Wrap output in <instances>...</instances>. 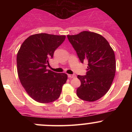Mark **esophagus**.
<instances>
[{
  "mask_svg": "<svg viewBox=\"0 0 132 132\" xmlns=\"http://www.w3.org/2000/svg\"><path fill=\"white\" fill-rule=\"evenodd\" d=\"M76 75H68V78H76Z\"/></svg>",
  "mask_w": 132,
  "mask_h": 132,
  "instance_id": "34e87169",
  "label": "esophagus"
}]
</instances>
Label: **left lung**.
<instances>
[{"instance_id": "obj_1", "label": "left lung", "mask_w": 132, "mask_h": 132, "mask_svg": "<svg viewBox=\"0 0 132 132\" xmlns=\"http://www.w3.org/2000/svg\"><path fill=\"white\" fill-rule=\"evenodd\" d=\"M81 63L88 61L85 76H78L81 86L76 94L83 101L94 102L108 92L116 71L114 51L107 40L98 33L84 31L67 35Z\"/></svg>"}]
</instances>
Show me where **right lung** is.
I'll list each match as a JSON object with an SVG mask.
<instances>
[{
	"instance_id": "obj_1",
	"label": "right lung",
	"mask_w": 132,
	"mask_h": 132,
	"mask_svg": "<svg viewBox=\"0 0 132 132\" xmlns=\"http://www.w3.org/2000/svg\"><path fill=\"white\" fill-rule=\"evenodd\" d=\"M66 36L38 33L30 36L21 45L17 56V72L27 93L40 103H50L58 99L68 79L65 73L47 69L54 51L63 43Z\"/></svg>"
}]
</instances>
